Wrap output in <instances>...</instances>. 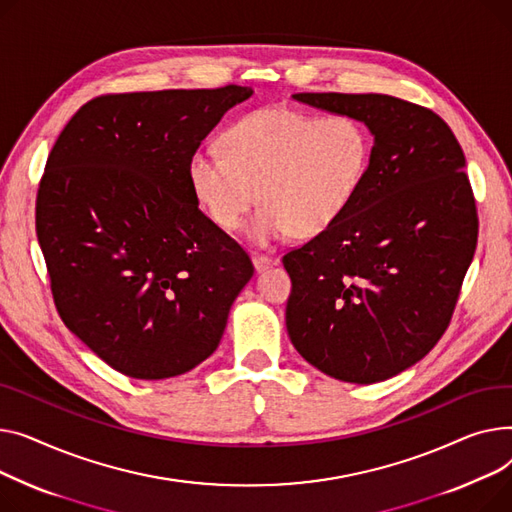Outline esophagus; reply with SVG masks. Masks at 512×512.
<instances>
[{
  "instance_id": "obj_1",
  "label": "esophagus",
  "mask_w": 512,
  "mask_h": 512,
  "mask_svg": "<svg viewBox=\"0 0 512 512\" xmlns=\"http://www.w3.org/2000/svg\"><path fill=\"white\" fill-rule=\"evenodd\" d=\"M252 264L256 273H262L268 266H273V258H268L264 254H252Z\"/></svg>"
}]
</instances>
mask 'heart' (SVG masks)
I'll return each instance as SVG.
<instances>
[{"instance_id": "obj_1", "label": "heart", "mask_w": 512, "mask_h": 512, "mask_svg": "<svg viewBox=\"0 0 512 512\" xmlns=\"http://www.w3.org/2000/svg\"><path fill=\"white\" fill-rule=\"evenodd\" d=\"M223 153L200 148L186 175L200 208L219 229L248 225L250 244L266 248L285 235L314 237L353 202L370 167L368 128L349 115H310L264 107L239 117L221 136Z\"/></svg>"}]
</instances>
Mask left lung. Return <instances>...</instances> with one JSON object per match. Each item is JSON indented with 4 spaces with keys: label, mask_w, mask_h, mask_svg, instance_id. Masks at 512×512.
Returning <instances> with one entry per match:
<instances>
[{
    "label": "left lung",
    "mask_w": 512,
    "mask_h": 512,
    "mask_svg": "<svg viewBox=\"0 0 512 512\" xmlns=\"http://www.w3.org/2000/svg\"><path fill=\"white\" fill-rule=\"evenodd\" d=\"M374 136L345 213L283 256L287 333L308 364L374 384L417 364L442 337L477 244L465 155L442 119L388 95L299 93Z\"/></svg>",
    "instance_id": "left-lung-1"
}]
</instances>
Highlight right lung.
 <instances>
[{
  "instance_id": "right-lung-1",
  "label": "right lung",
  "mask_w": 512,
  "mask_h": 512,
  "mask_svg": "<svg viewBox=\"0 0 512 512\" xmlns=\"http://www.w3.org/2000/svg\"><path fill=\"white\" fill-rule=\"evenodd\" d=\"M250 86L107 95L59 134L37 196V237L59 316L107 366L186 374L221 343L248 254L204 217L188 159Z\"/></svg>"
}]
</instances>
